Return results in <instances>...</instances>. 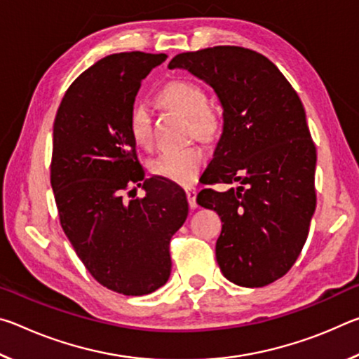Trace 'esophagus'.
<instances>
[{
    "label": "esophagus",
    "instance_id": "obj_1",
    "mask_svg": "<svg viewBox=\"0 0 359 359\" xmlns=\"http://www.w3.org/2000/svg\"><path fill=\"white\" fill-rule=\"evenodd\" d=\"M187 198H188V204H190L191 209H196L198 208V203H196V188H187Z\"/></svg>",
    "mask_w": 359,
    "mask_h": 359
}]
</instances>
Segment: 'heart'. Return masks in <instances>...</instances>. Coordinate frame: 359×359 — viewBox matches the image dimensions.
<instances>
[{
	"instance_id": "heart-1",
	"label": "heart",
	"mask_w": 359,
	"mask_h": 359,
	"mask_svg": "<svg viewBox=\"0 0 359 359\" xmlns=\"http://www.w3.org/2000/svg\"><path fill=\"white\" fill-rule=\"evenodd\" d=\"M161 100L175 111L190 117L193 130L204 137H212L218 130V117L208 109V98L199 85L187 81L168 83L161 92ZM130 131L137 145L147 147L151 142L150 109L145 102L133 106L130 114ZM205 160L203 147L196 144L180 149H168L158 155L151 169L161 177L180 185H188L196 179Z\"/></svg>"
}]
</instances>
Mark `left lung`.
Wrapping results in <instances>:
<instances>
[{"mask_svg": "<svg viewBox=\"0 0 359 359\" xmlns=\"http://www.w3.org/2000/svg\"><path fill=\"white\" fill-rule=\"evenodd\" d=\"M214 88L223 109L222 135L198 204L222 218L215 245L223 276L239 287L283 277L306 244L315 212L317 150L299 96L277 66L250 48L218 46L174 57Z\"/></svg>", "mask_w": 359, "mask_h": 359, "instance_id": "1", "label": "left lung"}]
</instances>
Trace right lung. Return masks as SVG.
<instances>
[{
  "label": "right lung",
  "instance_id": "1",
  "mask_svg": "<svg viewBox=\"0 0 359 359\" xmlns=\"http://www.w3.org/2000/svg\"><path fill=\"white\" fill-rule=\"evenodd\" d=\"M166 58L144 52L101 58L72 82L53 123L50 182L62 228L90 274L126 296L168 282L169 242L188 215L177 184L145 177L130 131L141 81ZM141 181L146 196L125 202L123 190Z\"/></svg>",
  "mask_w": 359,
  "mask_h": 359
}]
</instances>
